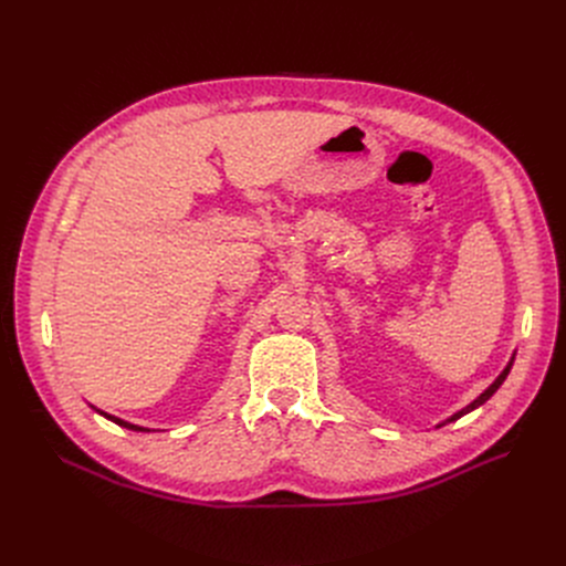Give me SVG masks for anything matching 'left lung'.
Listing matches in <instances>:
<instances>
[{"label":"left lung","mask_w":566,"mask_h":566,"mask_svg":"<svg viewBox=\"0 0 566 566\" xmlns=\"http://www.w3.org/2000/svg\"><path fill=\"white\" fill-rule=\"evenodd\" d=\"M514 358H516V353L512 355V360L507 363V367H504V369L500 371V376H497V378H495V380H493V382L489 385V388H486V390H484V392H482V395H480L478 399H474V401H470V403H468L465 408L457 410V412L452 415V418H448V420H444V422H440L438 427H444V424H448V422H457L459 418H463V415H468V412H472L474 408H480L482 403H486V401H489V399H491V397H493V395L497 392V388H500V385L504 382V378H507V374H510V369H512V365H514Z\"/></svg>","instance_id":"1"}]
</instances>
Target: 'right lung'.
<instances>
[{
	"label": "right lung",
	"instance_id": "1",
	"mask_svg": "<svg viewBox=\"0 0 566 566\" xmlns=\"http://www.w3.org/2000/svg\"><path fill=\"white\" fill-rule=\"evenodd\" d=\"M96 412H101L103 418H107V420H112L114 424H118V427H124V429H130V431H151V429H146V427H137V424H130V422H126V420H122V418H116V415H109V412H103L101 408H96V406H92Z\"/></svg>",
	"mask_w": 566,
	"mask_h": 566
}]
</instances>
